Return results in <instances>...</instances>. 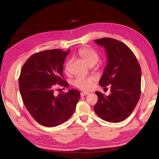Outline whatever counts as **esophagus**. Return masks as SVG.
I'll return each mask as SVG.
<instances>
[{
    "mask_svg": "<svg viewBox=\"0 0 159 159\" xmlns=\"http://www.w3.org/2000/svg\"><path fill=\"white\" fill-rule=\"evenodd\" d=\"M88 94H89L88 92H85V91H84V92L81 93V97H84V96H85L86 95H88Z\"/></svg>",
    "mask_w": 159,
    "mask_h": 159,
    "instance_id": "esophagus-1",
    "label": "esophagus"
}]
</instances>
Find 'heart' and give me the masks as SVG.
Instances as JSON below:
<instances>
[{"label": "heart", "mask_w": 159, "mask_h": 159, "mask_svg": "<svg viewBox=\"0 0 159 159\" xmlns=\"http://www.w3.org/2000/svg\"><path fill=\"white\" fill-rule=\"evenodd\" d=\"M78 55L82 58L89 66H93L97 64L99 60V56L96 51L88 46L81 47L78 51ZM70 61L66 64L65 70L68 71ZM96 81V78L93 76H82L76 77L73 81V84L81 90L89 91L93 88L94 84Z\"/></svg>", "instance_id": "b5f03b06"}]
</instances>
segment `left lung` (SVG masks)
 <instances>
[{
	"label": "left lung",
	"instance_id": "obj_1",
	"mask_svg": "<svg viewBox=\"0 0 159 159\" xmlns=\"http://www.w3.org/2000/svg\"><path fill=\"white\" fill-rule=\"evenodd\" d=\"M94 41L104 47L107 52V64L99 84L103 87L111 86L109 95L96 91L98 101L94 111L104 121H122L131 115L140 98V65L132 50L124 43L111 38Z\"/></svg>",
	"mask_w": 159,
	"mask_h": 159
}]
</instances>
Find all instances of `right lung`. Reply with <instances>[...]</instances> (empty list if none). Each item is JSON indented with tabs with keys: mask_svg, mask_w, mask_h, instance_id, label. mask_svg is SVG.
Returning <instances> with one entry per match:
<instances>
[{
	"mask_svg": "<svg viewBox=\"0 0 159 159\" xmlns=\"http://www.w3.org/2000/svg\"><path fill=\"white\" fill-rule=\"evenodd\" d=\"M69 52L54 49L36 53L24 64L19 77L24 104L36 121L46 127H56L69 119L80 98V91L75 89L57 95L54 93L57 85L69 86L63 75Z\"/></svg>",
	"mask_w": 159,
	"mask_h": 159,
	"instance_id": "1",
	"label": "right lung"
}]
</instances>
